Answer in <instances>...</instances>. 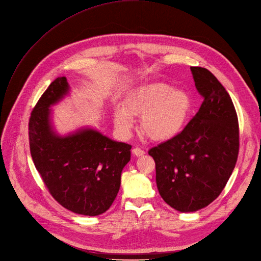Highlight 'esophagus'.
Returning a JSON list of instances; mask_svg holds the SVG:
<instances>
[{"label": "esophagus", "instance_id": "obj_1", "mask_svg": "<svg viewBox=\"0 0 261 261\" xmlns=\"http://www.w3.org/2000/svg\"><path fill=\"white\" fill-rule=\"evenodd\" d=\"M133 154L135 155V156H142V155H144V151L143 150H141L140 148H134L133 149Z\"/></svg>", "mask_w": 261, "mask_h": 261}]
</instances>
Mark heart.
Returning a JSON list of instances; mask_svg holds the SVG:
<instances>
[{"label": "heart", "instance_id": "1", "mask_svg": "<svg viewBox=\"0 0 261 261\" xmlns=\"http://www.w3.org/2000/svg\"><path fill=\"white\" fill-rule=\"evenodd\" d=\"M192 101L183 90L155 83L133 92L124 107L114 110V124L123 136H129L135 116H142L144 133L155 140H168L180 134L189 119Z\"/></svg>", "mask_w": 261, "mask_h": 261}]
</instances>
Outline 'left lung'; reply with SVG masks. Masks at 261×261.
Returning <instances> with one entry per match:
<instances>
[{
	"mask_svg": "<svg viewBox=\"0 0 261 261\" xmlns=\"http://www.w3.org/2000/svg\"><path fill=\"white\" fill-rule=\"evenodd\" d=\"M201 106L175 137L150 149L156 185L166 203L195 212L220 196L234 169L239 123L228 92L210 70L191 67Z\"/></svg>",
	"mask_w": 261,
	"mask_h": 261,
	"instance_id": "1",
	"label": "left lung"
}]
</instances>
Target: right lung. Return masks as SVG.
Segmentation results:
<instances>
[{
  "label": "right lung",
  "instance_id": "add662e5",
  "mask_svg": "<svg viewBox=\"0 0 261 261\" xmlns=\"http://www.w3.org/2000/svg\"><path fill=\"white\" fill-rule=\"evenodd\" d=\"M68 92L66 78L59 77L37 101L29 121L30 151L49 193L62 206L96 216L116 199L122 170L130 161L132 145L111 140L93 128L58 135L50 107Z\"/></svg>",
  "mask_w": 261,
  "mask_h": 261
}]
</instances>
